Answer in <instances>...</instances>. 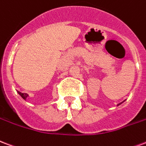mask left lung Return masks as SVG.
Wrapping results in <instances>:
<instances>
[{"label": "left lung", "mask_w": 146, "mask_h": 146, "mask_svg": "<svg viewBox=\"0 0 146 146\" xmlns=\"http://www.w3.org/2000/svg\"><path fill=\"white\" fill-rule=\"evenodd\" d=\"M118 105H119V104H118Z\"/></svg>", "instance_id": "1"}]
</instances>
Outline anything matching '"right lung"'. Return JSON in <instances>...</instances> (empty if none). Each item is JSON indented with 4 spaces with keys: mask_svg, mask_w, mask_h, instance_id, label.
Here are the masks:
<instances>
[{
    "mask_svg": "<svg viewBox=\"0 0 146 146\" xmlns=\"http://www.w3.org/2000/svg\"><path fill=\"white\" fill-rule=\"evenodd\" d=\"M19 92V95L21 96H22V97L23 98L24 100H25V99L27 98V96H29L27 93H22V92Z\"/></svg>",
    "mask_w": 146,
    "mask_h": 146,
    "instance_id": "add662e5",
    "label": "right lung"
}]
</instances>
